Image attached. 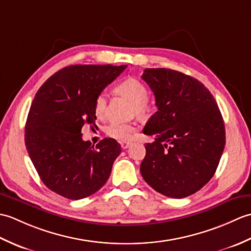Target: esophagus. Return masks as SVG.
Returning <instances> with one entry per match:
<instances>
[{"mask_svg": "<svg viewBox=\"0 0 251 251\" xmlns=\"http://www.w3.org/2000/svg\"><path fill=\"white\" fill-rule=\"evenodd\" d=\"M129 146H130L129 142H121V147H122V149H124V150L128 148Z\"/></svg>", "mask_w": 251, "mask_h": 251, "instance_id": "obj_1", "label": "esophagus"}]
</instances>
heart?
Returning a JSON list of instances; mask_svg holds the SVG:
<instances>
[{"label":"heart","mask_w":251,"mask_h":251,"mask_svg":"<svg viewBox=\"0 0 251 251\" xmlns=\"http://www.w3.org/2000/svg\"><path fill=\"white\" fill-rule=\"evenodd\" d=\"M117 90L126 96L135 104V111L138 114H145L148 111L149 90L147 86L136 78H127L119 84ZM108 97L105 93H100L95 100V113L98 119H104L106 112ZM136 126L128 123L113 121L105 127V132L109 137L120 141H128L134 135Z\"/></svg>","instance_id":"b5f03b06"}]
</instances>
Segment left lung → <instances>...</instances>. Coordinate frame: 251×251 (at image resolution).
<instances>
[{"instance_id": "left-lung-1", "label": "left lung", "mask_w": 251, "mask_h": 251, "mask_svg": "<svg viewBox=\"0 0 251 251\" xmlns=\"http://www.w3.org/2000/svg\"><path fill=\"white\" fill-rule=\"evenodd\" d=\"M145 81L157 111L143 128L155 140L146 145L140 172L158 193L183 199L201 190L219 165L226 128L218 104L204 84L172 69H146Z\"/></svg>"}]
</instances>
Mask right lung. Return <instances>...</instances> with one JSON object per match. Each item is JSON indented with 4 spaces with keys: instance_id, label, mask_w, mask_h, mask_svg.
Returning <instances> with one entry per match:
<instances>
[{
    "instance_id": "obj_1",
    "label": "right lung",
    "mask_w": 251,
    "mask_h": 251,
    "mask_svg": "<svg viewBox=\"0 0 251 251\" xmlns=\"http://www.w3.org/2000/svg\"><path fill=\"white\" fill-rule=\"evenodd\" d=\"M127 66L74 65L61 69L35 94L25 128L26 151L41 180L69 200L96 193L109 179L120 143L84 141V125L96 121L95 100Z\"/></svg>"
}]
</instances>
